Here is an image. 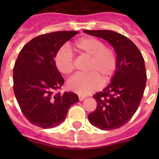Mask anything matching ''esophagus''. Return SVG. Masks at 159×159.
<instances>
[{"label": "esophagus", "mask_w": 159, "mask_h": 159, "mask_svg": "<svg viewBox=\"0 0 159 159\" xmlns=\"http://www.w3.org/2000/svg\"><path fill=\"white\" fill-rule=\"evenodd\" d=\"M78 98H79L80 101H83V100L86 98V96H83V95H78Z\"/></svg>", "instance_id": "34e87169"}]
</instances>
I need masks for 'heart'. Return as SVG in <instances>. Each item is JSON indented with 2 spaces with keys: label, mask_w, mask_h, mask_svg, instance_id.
<instances>
[{
  "label": "heart",
  "mask_w": 159,
  "mask_h": 159,
  "mask_svg": "<svg viewBox=\"0 0 159 159\" xmlns=\"http://www.w3.org/2000/svg\"><path fill=\"white\" fill-rule=\"evenodd\" d=\"M73 48L81 56L89 57L86 74H77L67 82L70 90L80 95H87L107 83L116 73L118 60L116 52L106 47L105 43L95 37H83L77 39ZM54 63L58 71L69 75L74 69V61L72 53L66 48H60L54 57Z\"/></svg>",
  "instance_id": "b5f03b06"
}]
</instances>
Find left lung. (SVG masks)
Masks as SVG:
<instances>
[{
  "label": "left lung",
  "instance_id": "8db88e82",
  "mask_svg": "<svg viewBox=\"0 0 159 159\" xmlns=\"http://www.w3.org/2000/svg\"><path fill=\"white\" fill-rule=\"evenodd\" d=\"M90 35L106 39L113 46L118 66L111 84L93 95L97 109L88 115L92 125L102 130L118 129L137 111L145 89L147 74L142 53L132 41L112 30H87Z\"/></svg>",
  "mask_w": 159,
  "mask_h": 159
}]
</instances>
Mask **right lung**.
Masks as SVG:
<instances>
[{"label":"right lung","instance_id":"right-lung-1","mask_svg":"<svg viewBox=\"0 0 159 159\" xmlns=\"http://www.w3.org/2000/svg\"><path fill=\"white\" fill-rule=\"evenodd\" d=\"M77 31H57L39 35L20 50L13 68V89L22 113L31 124L53 128L64 120L67 111L79 101L72 92L60 93L64 79L54 57Z\"/></svg>","mask_w":159,"mask_h":159}]
</instances>
